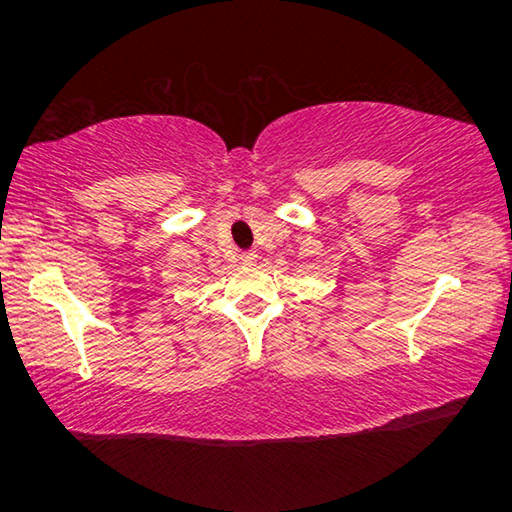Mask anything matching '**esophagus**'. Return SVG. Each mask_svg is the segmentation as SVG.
Wrapping results in <instances>:
<instances>
[{
  "label": "esophagus",
  "mask_w": 512,
  "mask_h": 512,
  "mask_svg": "<svg viewBox=\"0 0 512 512\" xmlns=\"http://www.w3.org/2000/svg\"><path fill=\"white\" fill-rule=\"evenodd\" d=\"M239 259H241V264H244V266H255L259 255L255 253V250H246V253H241Z\"/></svg>",
  "instance_id": "34e87169"
}]
</instances>
